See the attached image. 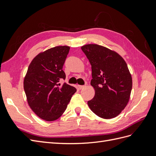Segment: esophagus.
Masks as SVG:
<instances>
[{
    "label": "esophagus",
    "instance_id": "34e87169",
    "mask_svg": "<svg viewBox=\"0 0 156 156\" xmlns=\"http://www.w3.org/2000/svg\"><path fill=\"white\" fill-rule=\"evenodd\" d=\"M78 87L80 90H81V89H83L84 87H85V85H78Z\"/></svg>",
    "mask_w": 156,
    "mask_h": 156
}]
</instances>
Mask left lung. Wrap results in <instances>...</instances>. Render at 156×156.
<instances>
[{
  "label": "left lung",
  "mask_w": 156,
  "mask_h": 156,
  "mask_svg": "<svg viewBox=\"0 0 156 156\" xmlns=\"http://www.w3.org/2000/svg\"><path fill=\"white\" fill-rule=\"evenodd\" d=\"M92 66L90 84L95 96L88 101L91 111L102 119H113L124 109L132 89L126 62L116 52L97 44L81 47Z\"/></svg>",
  "instance_id": "1"
}]
</instances>
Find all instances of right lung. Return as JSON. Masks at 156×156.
<instances>
[{"label":"right lung","mask_w":156,"mask_h":156,"mask_svg":"<svg viewBox=\"0 0 156 156\" xmlns=\"http://www.w3.org/2000/svg\"><path fill=\"white\" fill-rule=\"evenodd\" d=\"M69 49L56 46L39 53L32 60L25 77L23 84L29 105L44 120L58 119L77 91L67 83H59L66 79L62 68Z\"/></svg>","instance_id":"right-lung-1"}]
</instances>
